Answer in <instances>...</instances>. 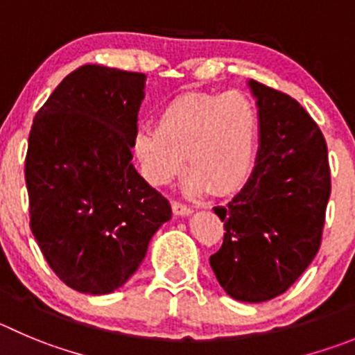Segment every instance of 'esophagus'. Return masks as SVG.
I'll return each instance as SVG.
<instances>
[{"mask_svg": "<svg viewBox=\"0 0 355 355\" xmlns=\"http://www.w3.org/2000/svg\"><path fill=\"white\" fill-rule=\"evenodd\" d=\"M171 208H173V214L178 215V217H189V215L193 214V208L185 207V205L182 203H177V201L171 203Z\"/></svg>", "mask_w": 355, "mask_h": 355, "instance_id": "1", "label": "esophagus"}]
</instances>
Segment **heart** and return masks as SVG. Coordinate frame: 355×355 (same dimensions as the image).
Wrapping results in <instances>:
<instances>
[{"mask_svg":"<svg viewBox=\"0 0 355 355\" xmlns=\"http://www.w3.org/2000/svg\"><path fill=\"white\" fill-rule=\"evenodd\" d=\"M261 117L250 96L240 91L185 92L159 110L154 125L135 135V154L145 180L154 187L170 184L184 168L189 196L238 191L256 166Z\"/></svg>","mask_w":355,"mask_h":355,"instance_id":"obj_1","label":"heart"}]
</instances>
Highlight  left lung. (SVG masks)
Returning <instances> with one entry per match:
<instances>
[{
	"instance_id": "1",
	"label": "left lung",
	"mask_w": 355,
	"mask_h": 355,
	"mask_svg": "<svg viewBox=\"0 0 355 355\" xmlns=\"http://www.w3.org/2000/svg\"><path fill=\"white\" fill-rule=\"evenodd\" d=\"M247 84L261 117L259 150L243 189L214 208L226 233L210 266L233 300L261 303L286 293L319 252L331 175L326 140L300 103Z\"/></svg>"
}]
</instances>
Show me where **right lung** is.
<instances>
[{"instance_id":"add662e5","label":"right lung","mask_w":355,"mask_h":355,"mask_svg":"<svg viewBox=\"0 0 355 355\" xmlns=\"http://www.w3.org/2000/svg\"><path fill=\"white\" fill-rule=\"evenodd\" d=\"M144 73L85 64L49 96L26 155L31 231L49 266L84 294L124 286L171 207L131 162Z\"/></svg>"}]
</instances>
